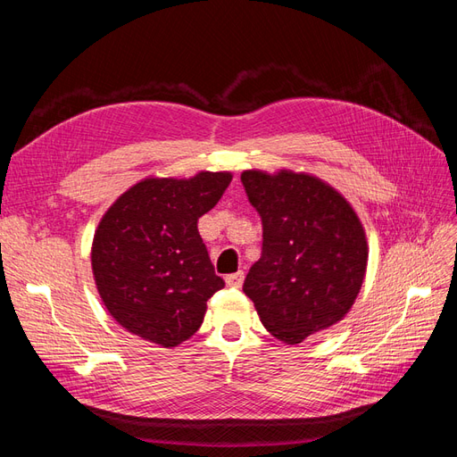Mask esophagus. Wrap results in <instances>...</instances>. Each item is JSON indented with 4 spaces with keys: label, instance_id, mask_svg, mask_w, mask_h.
Listing matches in <instances>:
<instances>
[{
    "label": "esophagus",
    "instance_id": "obj_1",
    "mask_svg": "<svg viewBox=\"0 0 457 457\" xmlns=\"http://www.w3.org/2000/svg\"><path fill=\"white\" fill-rule=\"evenodd\" d=\"M225 282H227V286H230V287H240L242 282H244V272L238 270V272H234V274H228L227 278H225Z\"/></svg>",
    "mask_w": 457,
    "mask_h": 457
}]
</instances>
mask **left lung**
I'll list each match as a JSON object with an SVG mask.
<instances>
[{
  "instance_id": "1",
  "label": "left lung",
  "mask_w": 457,
  "mask_h": 457,
  "mask_svg": "<svg viewBox=\"0 0 457 457\" xmlns=\"http://www.w3.org/2000/svg\"><path fill=\"white\" fill-rule=\"evenodd\" d=\"M240 179L262 223V253L244 294L276 339L297 345L351 311L368 267L364 227L314 175L245 170Z\"/></svg>"
}]
</instances>
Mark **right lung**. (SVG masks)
Returning <instances> with one entry per match:
<instances>
[{"label":"right lung","instance_id":"right-lung-1","mask_svg":"<svg viewBox=\"0 0 457 457\" xmlns=\"http://www.w3.org/2000/svg\"><path fill=\"white\" fill-rule=\"evenodd\" d=\"M230 171L146 177L108 207L91 245L106 311L129 334L171 349L192 337L225 282L215 274L198 219L215 207Z\"/></svg>","mask_w":457,"mask_h":457}]
</instances>
